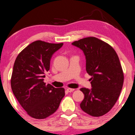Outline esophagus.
Instances as JSON below:
<instances>
[{
	"label": "esophagus",
	"instance_id": "obj_1",
	"mask_svg": "<svg viewBox=\"0 0 135 135\" xmlns=\"http://www.w3.org/2000/svg\"><path fill=\"white\" fill-rule=\"evenodd\" d=\"M66 91H67L68 92H73V91H74V89H73V88H67V89H66Z\"/></svg>",
	"mask_w": 135,
	"mask_h": 135
}]
</instances>
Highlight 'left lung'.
Returning a JSON list of instances; mask_svg holds the SVG:
<instances>
[{"mask_svg": "<svg viewBox=\"0 0 135 135\" xmlns=\"http://www.w3.org/2000/svg\"><path fill=\"white\" fill-rule=\"evenodd\" d=\"M72 44L84 51L86 71L92 76L91 89H80L84 94L80 108L91 116H102L112 108L123 87L124 76L119 57L110 45L93 36Z\"/></svg>", "mask_w": 135, "mask_h": 135, "instance_id": "1", "label": "left lung"}]
</instances>
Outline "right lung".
<instances>
[{
  "instance_id": "add662e5",
  "label": "right lung",
  "mask_w": 135,
  "mask_h": 135,
  "mask_svg": "<svg viewBox=\"0 0 135 135\" xmlns=\"http://www.w3.org/2000/svg\"><path fill=\"white\" fill-rule=\"evenodd\" d=\"M62 45L36 40L23 49L15 61L12 91L28 115L35 119H45L54 114L65 95L63 88H55L44 82L52 55Z\"/></svg>"
}]
</instances>
